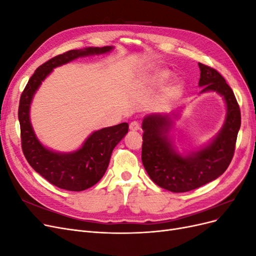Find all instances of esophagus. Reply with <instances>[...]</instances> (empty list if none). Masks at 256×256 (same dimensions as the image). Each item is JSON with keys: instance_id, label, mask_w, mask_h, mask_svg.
Here are the masks:
<instances>
[{"instance_id": "34e87169", "label": "esophagus", "mask_w": 256, "mask_h": 256, "mask_svg": "<svg viewBox=\"0 0 256 256\" xmlns=\"http://www.w3.org/2000/svg\"><path fill=\"white\" fill-rule=\"evenodd\" d=\"M129 129L131 130V131H138V130H140L141 129V126H140V124H138V122H131L130 124H129Z\"/></svg>"}]
</instances>
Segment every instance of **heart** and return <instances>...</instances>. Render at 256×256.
Here are the masks:
<instances>
[{
  "instance_id": "1",
  "label": "heart",
  "mask_w": 256,
  "mask_h": 256,
  "mask_svg": "<svg viewBox=\"0 0 256 256\" xmlns=\"http://www.w3.org/2000/svg\"><path fill=\"white\" fill-rule=\"evenodd\" d=\"M168 76H170V72L168 70H158L157 72H154L152 76V81L157 85H162L168 81Z\"/></svg>"
}]
</instances>
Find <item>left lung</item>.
I'll return each mask as SVG.
<instances>
[{
	"label": "left lung",
	"instance_id": "obj_1",
	"mask_svg": "<svg viewBox=\"0 0 256 256\" xmlns=\"http://www.w3.org/2000/svg\"><path fill=\"white\" fill-rule=\"evenodd\" d=\"M202 92L214 90L226 99V120L220 134L205 148L182 157L170 143L172 120L166 115H148L143 120L142 162L150 180L159 187L175 193L187 192L214 180L222 175L233 159L237 134L242 124L239 104L223 76L198 63Z\"/></svg>",
	"mask_w": 256,
	"mask_h": 256
}]
</instances>
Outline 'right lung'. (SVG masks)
I'll list each match as a JSON object with an SVG mask.
<instances>
[{"label":"right lung","instance_id":"1","mask_svg":"<svg viewBox=\"0 0 256 256\" xmlns=\"http://www.w3.org/2000/svg\"><path fill=\"white\" fill-rule=\"evenodd\" d=\"M112 47H90L70 50L60 54L38 67L23 90L18 110L21 131V146L26 159L35 171L51 184L69 191H83L97 184L104 175L114 147L128 132V124L95 131L80 150L70 154L49 150L37 140L30 122V104L36 90L40 88L53 68L68 63L76 58L109 52Z\"/></svg>","mask_w":256,"mask_h":256}]
</instances>
